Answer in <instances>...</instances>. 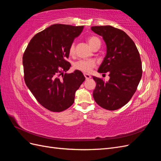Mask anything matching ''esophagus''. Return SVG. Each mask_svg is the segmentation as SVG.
<instances>
[{
    "instance_id": "1",
    "label": "esophagus",
    "mask_w": 161,
    "mask_h": 161,
    "mask_svg": "<svg viewBox=\"0 0 161 161\" xmlns=\"http://www.w3.org/2000/svg\"><path fill=\"white\" fill-rule=\"evenodd\" d=\"M84 75H85V77L86 80H88V79H91V76L90 75H89V74H85Z\"/></svg>"
}]
</instances>
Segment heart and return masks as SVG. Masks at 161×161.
Listing matches in <instances>:
<instances>
[{"instance_id": "obj_1", "label": "heart", "mask_w": 161, "mask_h": 161, "mask_svg": "<svg viewBox=\"0 0 161 161\" xmlns=\"http://www.w3.org/2000/svg\"><path fill=\"white\" fill-rule=\"evenodd\" d=\"M88 43L89 46L92 48L95 47H100L101 41L96 36H91L88 38ZM75 50V43H72L69 47L70 54H74ZM96 63L93 60H79L75 62L74 68L76 70H79L82 72L89 73L95 66Z\"/></svg>"}]
</instances>
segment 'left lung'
<instances>
[{"instance_id": "1", "label": "left lung", "mask_w": 161, "mask_h": 161, "mask_svg": "<svg viewBox=\"0 0 161 161\" xmlns=\"http://www.w3.org/2000/svg\"><path fill=\"white\" fill-rule=\"evenodd\" d=\"M91 30L103 37L107 47L98 72L109 73L106 82L92 76L97 84L93 98L105 109H118L128 103L142 77L140 53L133 40L122 30L110 25L94 26Z\"/></svg>"}]
</instances>
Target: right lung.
Returning a JSON list of instances; mask_svg holds the SVG:
<instances>
[{
	"mask_svg": "<svg viewBox=\"0 0 161 161\" xmlns=\"http://www.w3.org/2000/svg\"><path fill=\"white\" fill-rule=\"evenodd\" d=\"M83 27L54 24L34 36L24 52L25 84L39 103L51 111L70 108L76 91L85 80L78 70L64 74L71 66L66 60L69 47Z\"/></svg>",
	"mask_w": 161,
	"mask_h": 161,
	"instance_id": "add662e5",
	"label": "right lung"
}]
</instances>
